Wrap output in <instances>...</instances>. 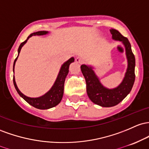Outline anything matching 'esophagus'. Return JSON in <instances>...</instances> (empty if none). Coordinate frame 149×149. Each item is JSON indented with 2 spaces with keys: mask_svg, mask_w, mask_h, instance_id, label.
I'll return each instance as SVG.
<instances>
[{
  "mask_svg": "<svg viewBox=\"0 0 149 149\" xmlns=\"http://www.w3.org/2000/svg\"><path fill=\"white\" fill-rule=\"evenodd\" d=\"M75 61H76L77 63H82V62H83L82 59L79 58V57H77V58H75Z\"/></svg>",
  "mask_w": 149,
  "mask_h": 149,
  "instance_id": "esophagus-1",
  "label": "esophagus"
}]
</instances>
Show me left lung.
I'll return each instance as SVG.
<instances>
[{"label": "left lung", "mask_w": 149, "mask_h": 149, "mask_svg": "<svg viewBox=\"0 0 149 149\" xmlns=\"http://www.w3.org/2000/svg\"><path fill=\"white\" fill-rule=\"evenodd\" d=\"M112 38L123 43L125 48L127 60V68L122 82L113 88L103 86L100 79L95 73L93 67L81 65V70L86 84V92L88 98L95 104L101 107H112L118 105L131 91L135 80V58L132 51L131 44L127 38L124 37L118 30L110 29Z\"/></svg>", "instance_id": "1"}]
</instances>
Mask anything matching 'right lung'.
Instances as JSON below:
<instances>
[{
    "label": "right lung",
    "mask_w": 149,
    "mask_h": 149,
    "mask_svg": "<svg viewBox=\"0 0 149 149\" xmlns=\"http://www.w3.org/2000/svg\"><path fill=\"white\" fill-rule=\"evenodd\" d=\"M48 31H36V32L32 33L28 36L27 39L26 41H24V42H22L19 45V48H18V55L17 57L16 58V59L15 60L14 64H13V72L15 70V63L17 60L18 56H19V53L22 48V46H24L25 43H26L27 40L29 39L30 37H31L32 36H43V35H46L48 34ZM74 61V58L73 57H72L71 58H70L68 61L65 62L63 65H62L61 69H60L59 73H58V77H57L56 81H55L54 84L52 86V87L51 88V89L46 92L45 94H43V96L37 97V98H31V97H28L25 96L24 94H23L22 93L19 91V89L18 88L17 86V84L15 81V76H13V83H14V86L15 87L16 91H17V93H19V95L20 96L24 101L27 102L29 104L32 106L34 108H38V109L41 110H46V109H49V108H53V107L56 106L57 105L61 103L62 98L63 96V92H64V84L65 81V78L68 75V72H69V67L70 65Z\"/></svg>",
    "instance_id": "obj_1"
}]
</instances>
